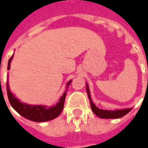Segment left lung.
I'll return each mask as SVG.
<instances>
[{
	"instance_id": "8db88e82",
	"label": "left lung",
	"mask_w": 148,
	"mask_h": 148,
	"mask_svg": "<svg viewBox=\"0 0 148 148\" xmlns=\"http://www.w3.org/2000/svg\"><path fill=\"white\" fill-rule=\"evenodd\" d=\"M86 91L88 93V97L90 101V106H91V109L92 111L94 112V114L97 115V116L100 118H103V119H115V118H121L124 116L125 115L131 111L132 109H121V110H104V109H100L97 108L92 101L91 100V97H90V90H89V86L86 84Z\"/></svg>"
}]
</instances>
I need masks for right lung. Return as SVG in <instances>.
Masks as SVG:
<instances>
[{"label": "right lung", "mask_w": 148, "mask_h": 148, "mask_svg": "<svg viewBox=\"0 0 148 148\" xmlns=\"http://www.w3.org/2000/svg\"><path fill=\"white\" fill-rule=\"evenodd\" d=\"M12 57L13 55H12V57L8 60V70L10 69V63H11ZM71 82L72 81H70L66 84L67 88L71 83ZM8 87H9L8 84H7V93H8V101H9L10 105L19 114L27 120L35 121V122H44V121H51L53 119L58 117L62 111L63 110L66 91L61 97L59 101L56 104V106L53 107H47L44 106H30V105L21 102L17 98L15 97L14 95H12Z\"/></svg>", "instance_id": "1"}]
</instances>
